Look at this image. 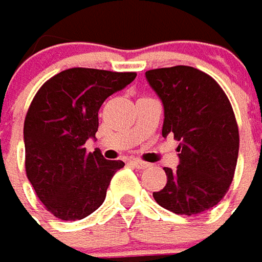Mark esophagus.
<instances>
[{
  "label": "esophagus",
  "instance_id": "obj_1",
  "mask_svg": "<svg viewBox=\"0 0 262 262\" xmlns=\"http://www.w3.org/2000/svg\"><path fill=\"white\" fill-rule=\"evenodd\" d=\"M131 164H133L135 168H138V170H144V168L150 167V164H148V163L141 161V160H135V159L131 160Z\"/></svg>",
  "mask_w": 262,
  "mask_h": 262
}]
</instances>
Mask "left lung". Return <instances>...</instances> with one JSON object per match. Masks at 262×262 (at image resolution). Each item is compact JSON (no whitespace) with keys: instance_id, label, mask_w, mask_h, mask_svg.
<instances>
[{"instance_id":"obj_1","label":"left lung","mask_w":262,"mask_h":262,"mask_svg":"<svg viewBox=\"0 0 262 262\" xmlns=\"http://www.w3.org/2000/svg\"><path fill=\"white\" fill-rule=\"evenodd\" d=\"M164 108L161 134L174 135L176 170L164 167L167 183L152 196L177 215H198L213 208L229 189L239 150L232 106L216 80L190 66L145 72Z\"/></svg>"}]
</instances>
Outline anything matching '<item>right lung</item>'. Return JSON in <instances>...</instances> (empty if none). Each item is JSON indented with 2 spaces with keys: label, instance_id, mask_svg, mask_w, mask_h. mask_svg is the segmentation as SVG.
I'll list each match as a JSON object with an SVG mask.
<instances>
[{
  "label": "right lung",
  "instance_id": "obj_1",
  "mask_svg": "<svg viewBox=\"0 0 262 262\" xmlns=\"http://www.w3.org/2000/svg\"><path fill=\"white\" fill-rule=\"evenodd\" d=\"M134 72L73 68L49 79L38 89L24 121L26 171L46 209L61 221L91 215L105 201L121 160L86 152L85 143L98 131L105 99L122 91Z\"/></svg>",
  "mask_w": 262,
  "mask_h": 262
}]
</instances>
